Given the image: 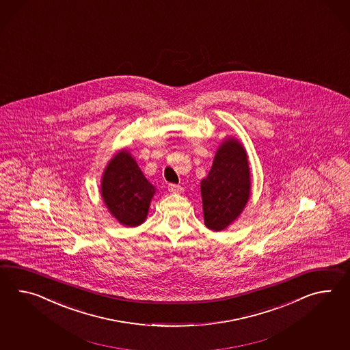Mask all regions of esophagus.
Wrapping results in <instances>:
<instances>
[{"label": "esophagus", "mask_w": 350, "mask_h": 350, "mask_svg": "<svg viewBox=\"0 0 350 350\" xmlns=\"http://www.w3.org/2000/svg\"><path fill=\"white\" fill-rule=\"evenodd\" d=\"M168 191L172 193H182L183 192V188L178 186V185H170L168 186Z\"/></svg>", "instance_id": "34e87169"}]
</instances>
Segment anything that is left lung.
<instances>
[{
    "label": "left lung",
    "mask_w": 350,
    "mask_h": 350,
    "mask_svg": "<svg viewBox=\"0 0 350 350\" xmlns=\"http://www.w3.org/2000/svg\"><path fill=\"white\" fill-rule=\"evenodd\" d=\"M250 192L247 150L239 139L226 137L215 153L207 177L201 180L206 226L213 231L229 228L244 211Z\"/></svg>",
    "instance_id": "left-lung-1"
}]
</instances>
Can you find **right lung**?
<instances>
[{
  "label": "right lung",
  "instance_id": "1",
  "mask_svg": "<svg viewBox=\"0 0 350 350\" xmlns=\"http://www.w3.org/2000/svg\"><path fill=\"white\" fill-rule=\"evenodd\" d=\"M157 188L145 178L128 149L113 154L101 178V196L112 217L129 228L146 220Z\"/></svg>",
  "mask_w": 350,
  "mask_h": 350
}]
</instances>
